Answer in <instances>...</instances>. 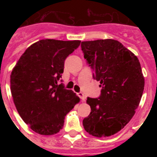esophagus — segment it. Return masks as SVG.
<instances>
[{
  "label": "esophagus",
  "instance_id": "1",
  "mask_svg": "<svg viewBox=\"0 0 157 157\" xmlns=\"http://www.w3.org/2000/svg\"><path fill=\"white\" fill-rule=\"evenodd\" d=\"M77 95H78L79 97H80V98H81V101H85V100H86V95H85V94H84L82 93V92H79V93H77Z\"/></svg>",
  "mask_w": 157,
  "mask_h": 157
}]
</instances>
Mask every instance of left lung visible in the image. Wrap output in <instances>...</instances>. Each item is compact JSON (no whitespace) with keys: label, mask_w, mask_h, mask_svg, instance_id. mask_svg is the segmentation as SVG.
<instances>
[{"label":"left lung","mask_w":157,"mask_h":157,"mask_svg":"<svg viewBox=\"0 0 157 157\" xmlns=\"http://www.w3.org/2000/svg\"><path fill=\"white\" fill-rule=\"evenodd\" d=\"M81 50L102 87L98 98H87L91 112L83 126L94 137L111 136L129 123L139 107L144 90L141 65L131 51L112 39L82 41Z\"/></svg>","instance_id":"left-lung-1"}]
</instances>
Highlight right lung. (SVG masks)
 Returning a JSON list of instances; mask_svg holds the SVG:
<instances>
[{"instance_id":"add662e5","label":"right lung","mask_w":157,"mask_h":157,"mask_svg":"<svg viewBox=\"0 0 157 157\" xmlns=\"http://www.w3.org/2000/svg\"><path fill=\"white\" fill-rule=\"evenodd\" d=\"M80 44L81 40H39L25 50L11 72L10 90L16 109L37 134L59 133L65 116L80 102L73 91L59 84L65 59Z\"/></svg>"}]
</instances>
